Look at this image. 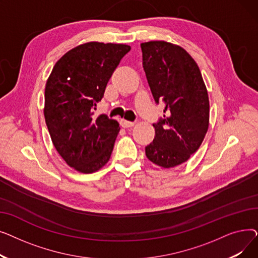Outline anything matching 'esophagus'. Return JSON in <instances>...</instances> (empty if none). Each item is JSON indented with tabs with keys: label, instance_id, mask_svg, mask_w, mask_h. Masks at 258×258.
<instances>
[{
	"label": "esophagus",
	"instance_id": "esophagus-1",
	"mask_svg": "<svg viewBox=\"0 0 258 258\" xmlns=\"http://www.w3.org/2000/svg\"><path fill=\"white\" fill-rule=\"evenodd\" d=\"M120 125L123 128H128V127H132L135 125V122H131V121H126L124 119H122V120H120Z\"/></svg>",
	"mask_w": 258,
	"mask_h": 258
}]
</instances>
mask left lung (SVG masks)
Instances as JSON below:
<instances>
[{
    "instance_id": "left-lung-1",
    "label": "left lung",
    "mask_w": 258,
    "mask_h": 258,
    "mask_svg": "<svg viewBox=\"0 0 258 258\" xmlns=\"http://www.w3.org/2000/svg\"><path fill=\"white\" fill-rule=\"evenodd\" d=\"M142 64L156 103L165 105L145 147L153 163L171 168L201 146L209 126V99L201 71L186 50L164 40L141 44Z\"/></svg>"
}]
</instances>
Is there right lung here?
<instances>
[{
  "label": "right lung",
  "mask_w": 258,
  "mask_h": 258,
  "mask_svg": "<svg viewBox=\"0 0 258 258\" xmlns=\"http://www.w3.org/2000/svg\"><path fill=\"white\" fill-rule=\"evenodd\" d=\"M131 50L91 42L61 56L47 80L44 115L54 147L75 170L92 173L110 160L120 131L116 120L94 115L107 81Z\"/></svg>",
  "instance_id": "obj_1"
}]
</instances>
